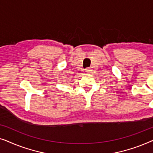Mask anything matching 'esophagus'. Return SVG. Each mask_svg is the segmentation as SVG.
<instances>
[{
    "label": "esophagus",
    "mask_w": 153,
    "mask_h": 153,
    "mask_svg": "<svg viewBox=\"0 0 153 153\" xmlns=\"http://www.w3.org/2000/svg\"><path fill=\"white\" fill-rule=\"evenodd\" d=\"M85 72H87V73H89L90 72H91V68H87L85 69Z\"/></svg>",
    "instance_id": "1"
}]
</instances>
